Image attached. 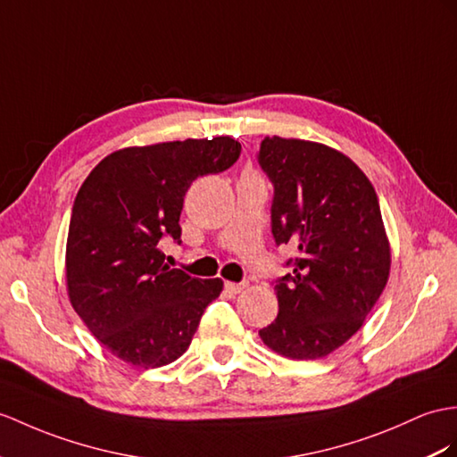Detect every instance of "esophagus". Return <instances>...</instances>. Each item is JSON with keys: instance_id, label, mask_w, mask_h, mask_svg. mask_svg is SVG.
Wrapping results in <instances>:
<instances>
[{"instance_id": "34e87169", "label": "esophagus", "mask_w": 457, "mask_h": 457, "mask_svg": "<svg viewBox=\"0 0 457 457\" xmlns=\"http://www.w3.org/2000/svg\"><path fill=\"white\" fill-rule=\"evenodd\" d=\"M246 287H248L246 283H230V281L225 283V288H227V291H228L230 295H238V293H242Z\"/></svg>"}]
</instances>
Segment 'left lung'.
I'll list each match as a JSON object with an SVG mask.
<instances>
[{
	"mask_svg": "<svg viewBox=\"0 0 457 457\" xmlns=\"http://www.w3.org/2000/svg\"><path fill=\"white\" fill-rule=\"evenodd\" d=\"M273 184L271 232L298 255L275 281L279 314L260 329L271 351L321 359L357 333L380 298L392 252L369 178L328 145L265 137L258 153Z\"/></svg>",
	"mask_w": 457,
	"mask_h": 457,
	"instance_id": "left-lung-1",
	"label": "left lung"
}]
</instances>
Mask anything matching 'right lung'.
Segmentation results:
<instances>
[{
  "label": "right lung",
  "instance_id": "add662e5",
  "mask_svg": "<svg viewBox=\"0 0 457 457\" xmlns=\"http://www.w3.org/2000/svg\"><path fill=\"white\" fill-rule=\"evenodd\" d=\"M228 136L126 147L100 161L71 209L65 279L88 331L128 364L159 369L182 357L220 279L166 265L161 240L180 244L187 187L240 157Z\"/></svg>",
  "mask_w": 457,
  "mask_h": 457
}]
</instances>
